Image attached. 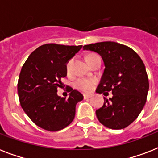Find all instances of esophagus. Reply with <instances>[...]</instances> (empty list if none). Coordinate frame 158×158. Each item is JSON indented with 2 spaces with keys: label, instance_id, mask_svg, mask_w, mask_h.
Listing matches in <instances>:
<instances>
[{
  "label": "esophagus",
  "instance_id": "1",
  "mask_svg": "<svg viewBox=\"0 0 158 158\" xmlns=\"http://www.w3.org/2000/svg\"><path fill=\"white\" fill-rule=\"evenodd\" d=\"M91 97H92V95H89V94H84V99L90 98Z\"/></svg>",
  "mask_w": 158,
  "mask_h": 158
}]
</instances>
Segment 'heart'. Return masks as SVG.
I'll list each match as a JSON object with an SVG mask.
<instances>
[{
    "mask_svg": "<svg viewBox=\"0 0 158 158\" xmlns=\"http://www.w3.org/2000/svg\"><path fill=\"white\" fill-rule=\"evenodd\" d=\"M95 55H89L87 56L86 60L92 57ZM73 64H74V59H70L66 64V73L68 74H71L72 68H73ZM74 87L76 89L81 90L84 92H90L93 90L94 85L96 84V80L92 79H84V78H80V79H76L74 82Z\"/></svg>",
    "mask_w": 158,
    "mask_h": 158,
    "instance_id": "b5f03b06",
    "label": "heart"
}]
</instances>
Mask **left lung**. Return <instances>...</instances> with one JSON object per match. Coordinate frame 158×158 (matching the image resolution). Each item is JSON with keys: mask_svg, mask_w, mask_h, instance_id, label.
Returning a JSON list of instances; mask_svg holds the SVG:
<instances>
[{"mask_svg": "<svg viewBox=\"0 0 158 158\" xmlns=\"http://www.w3.org/2000/svg\"><path fill=\"white\" fill-rule=\"evenodd\" d=\"M102 56L105 69L96 92H111L112 98H104V104L96 110L101 124L112 130L130 125L143 110L149 84L143 62L127 46L115 42H102L84 46Z\"/></svg>", "mask_w": 158, "mask_h": 158, "instance_id": "8db88e82", "label": "left lung"}]
</instances>
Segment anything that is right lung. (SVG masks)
<instances>
[{"mask_svg":"<svg viewBox=\"0 0 158 158\" xmlns=\"http://www.w3.org/2000/svg\"><path fill=\"white\" fill-rule=\"evenodd\" d=\"M82 48L49 43L38 48L21 69L18 81L20 105L34 124L48 131H58L73 121L75 106L84 96L69 88V98L57 95L66 64Z\"/></svg>","mask_w":158,"mask_h":158,"instance_id":"add662e5","label":"right lung"}]
</instances>
